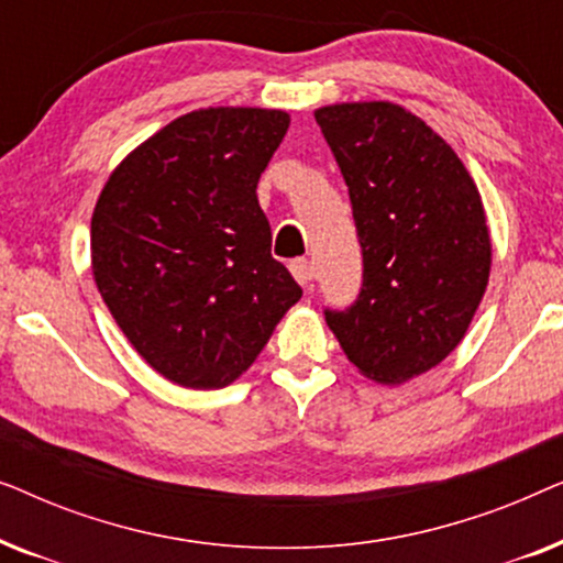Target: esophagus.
<instances>
[{"instance_id":"34e87169","label":"esophagus","mask_w":563,"mask_h":563,"mask_svg":"<svg viewBox=\"0 0 563 563\" xmlns=\"http://www.w3.org/2000/svg\"><path fill=\"white\" fill-rule=\"evenodd\" d=\"M289 272H291V276H295L299 284H302V287H307V284H310V279H312L310 261H307V258H295V261H291Z\"/></svg>"}]
</instances>
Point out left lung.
<instances>
[{"mask_svg":"<svg viewBox=\"0 0 563 563\" xmlns=\"http://www.w3.org/2000/svg\"><path fill=\"white\" fill-rule=\"evenodd\" d=\"M349 187L364 256L356 302L325 310L368 379L402 384L449 356L489 282L479 189L441 135L391 102L314 110Z\"/></svg>","mask_w":563,"mask_h":563,"instance_id":"1","label":"left lung"}]
</instances>
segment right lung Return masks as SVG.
<instances>
[{
	"instance_id": "add662e5",
	"label": "right lung",
	"mask_w": 563,
	"mask_h": 563,
	"mask_svg": "<svg viewBox=\"0 0 563 563\" xmlns=\"http://www.w3.org/2000/svg\"><path fill=\"white\" fill-rule=\"evenodd\" d=\"M289 114L210 107L137 145L91 214V272L133 349L168 382L220 389L302 297L272 256L256 187Z\"/></svg>"
}]
</instances>
